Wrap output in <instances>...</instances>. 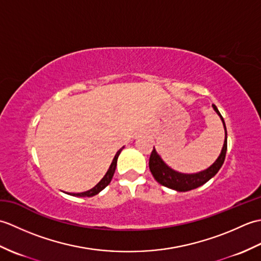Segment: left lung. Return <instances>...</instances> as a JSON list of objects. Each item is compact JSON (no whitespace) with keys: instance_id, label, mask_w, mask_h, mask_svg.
<instances>
[{"instance_id":"8db88e82","label":"left lung","mask_w":261,"mask_h":261,"mask_svg":"<svg viewBox=\"0 0 261 261\" xmlns=\"http://www.w3.org/2000/svg\"><path fill=\"white\" fill-rule=\"evenodd\" d=\"M212 108L216 112V114L220 116L221 121H222L224 132H225L224 143L218 159H216L215 162L206 169L198 171V173H194V174H184V173H179V171L177 170H174L173 168H170L169 166L164 162L163 158L159 156L158 152L156 151V149L153 147V150L150 154V159H149V169H150L154 179H156L159 184H162L163 186L168 187L170 190H174L177 192L192 191L194 188H197L199 186L204 185L205 182H207L211 178H212V177L216 175V173L220 170V168L222 167L225 159V153H226V138H228L226 136L228 135H226V126H225L222 115H221L218 108H216L214 104H212Z\"/></svg>"}]
</instances>
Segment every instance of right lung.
I'll list each match as a JSON object with an SVG mask.
<instances>
[{
	"mask_svg": "<svg viewBox=\"0 0 261 261\" xmlns=\"http://www.w3.org/2000/svg\"><path fill=\"white\" fill-rule=\"evenodd\" d=\"M124 149V146L122 147L121 149H119L118 152L115 153V156L112 160V163H111L110 167L107 171V174L104 175L103 178L99 180L97 184L94 186L93 188H91V190H88L86 192H83V193H68V195H71V196H77V197H92L94 195H96V194H98L101 191H103L105 187H107L111 180H112V177L114 175V171H115V168H116V163H118V158H119V154L121 153V151L123 150Z\"/></svg>",
	"mask_w": 261,
	"mask_h": 261,
	"instance_id": "add662e5",
	"label": "right lung"
}]
</instances>
